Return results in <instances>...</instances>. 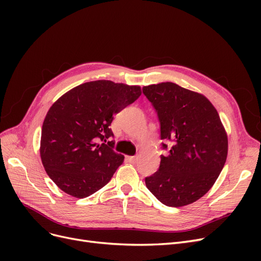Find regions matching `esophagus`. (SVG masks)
<instances>
[{
	"label": "esophagus",
	"mask_w": 261,
	"mask_h": 261,
	"mask_svg": "<svg viewBox=\"0 0 261 261\" xmlns=\"http://www.w3.org/2000/svg\"><path fill=\"white\" fill-rule=\"evenodd\" d=\"M126 159H127L130 163L137 162V156H135V155H128V156H126Z\"/></svg>",
	"instance_id": "obj_1"
}]
</instances>
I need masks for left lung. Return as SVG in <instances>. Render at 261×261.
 Instances as JSON below:
<instances>
[{"instance_id": "obj_1", "label": "left lung", "mask_w": 261, "mask_h": 261, "mask_svg": "<svg viewBox=\"0 0 261 261\" xmlns=\"http://www.w3.org/2000/svg\"><path fill=\"white\" fill-rule=\"evenodd\" d=\"M143 92L158 113L161 139L171 141L146 186L165 206L193 203L209 192L226 161L227 135L219 113L203 94L174 83L145 86Z\"/></svg>"}]
</instances>
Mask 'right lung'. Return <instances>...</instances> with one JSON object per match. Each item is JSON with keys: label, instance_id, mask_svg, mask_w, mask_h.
Masks as SVG:
<instances>
[{"label": "right lung", "instance_id": "add662e5", "mask_svg": "<svg viewBox=\"0 0 261 261\" xmlns=\"http://www.w3.org/2000/svg\"><path fill=\"white\" fill-rule=\"evenodd\" d=\"M140 86L111 81L85 83L63 94L42 125L40 156L46 174L63 192L86 198L107 185L124 155L113 150V116L137 100Z\"/></svg>", "mask_w": 261, "mask_h": 261}]
</instances>
